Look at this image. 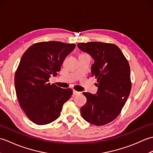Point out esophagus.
<instances>
[{"instance_id": "esophagus-1", "label": "esophagus", "mask_w": 153, "mask_h": 153, "mask_svg": "<svg viewBox=\"0 0 153 153\" xmlns=\"http://www.w3.org/2000/svg\"><path fill=\"white\" fill-rule=\"evenodd\" d=\"M81 93L80 92H79V91H76V90H74L73 91V94L74 95H79Z\"/></svg>"}]
</instances>
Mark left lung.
<instances>
[{
  "label": "left lung",
  "mask_w": 153,
  "mask_h": 153,
  "mask_svg": "<svg viewBox=\"0 0 153 153\" xmlns=\"http://www.w3.org/2000/svg\"><path fill=\"white\" fill-rule=\"evenodd\" d=\"M77 46L95 60L91 76L97 79L99 85L97 95L83 93L87 102L81 108V114L93 125H106L119 116L130 93L129 64L114 44L89 42L78 43Z\"/></svg>",
  "instance_id": "1"
}]
</instances>
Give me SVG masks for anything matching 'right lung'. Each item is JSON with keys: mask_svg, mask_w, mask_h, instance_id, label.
<instances>
[{"mask_svg": "<svg viewBox=\"0 0 153 153\" xmlns=\"http://www.w3.org/2000/svg\"><path fill=\"white\" fill-rule=\"evenodd\" d=\"M75 47V44L59 41L39 42L22 55L14 76L16 96L27 118L37 125L56 120L72 95L71 89L48 82L51 76H57L65 58Z\"/></svg>", "mask_w": 153, "mask_h": 153, "instance_id": "obj_1", "label": "right lung"}]
</instances>
